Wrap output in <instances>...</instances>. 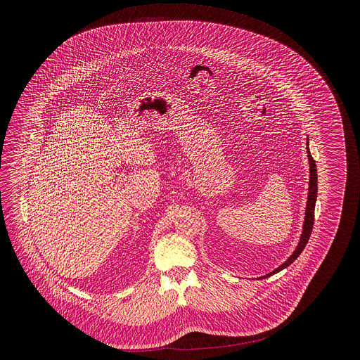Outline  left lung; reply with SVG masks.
Instances as JSON below:
<instances>
[{
    "instance_id": "obj_1",
    "label": "left lung",
    "mask_w": 360,
    "mask_h": 360,
    "mask_svg": "<svg viewBox=\"0 0 360 360\" xmlns=\"http://www.w3.org/2000/svg\"><path fill=\"white\" fill-rule=\"evenodd\" d=\"M309 167H310V180H309V195L308 204H307V214H305V223H304V233L301 237V241L295 250V252L288 257V260H285L280 267H277L274 271L266 274L264 277H270L278 271H281L283 269H285L287 266H290L297 257L301 255V252L305 250L307 244H308L309 237L311 234V229H313V223H314V205H316V198H317V169H316V163L313 156L309 153L308 147ZM263 277V278H264Z\"/></svg>"
}]
</instances>
